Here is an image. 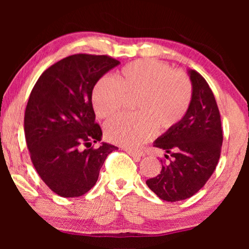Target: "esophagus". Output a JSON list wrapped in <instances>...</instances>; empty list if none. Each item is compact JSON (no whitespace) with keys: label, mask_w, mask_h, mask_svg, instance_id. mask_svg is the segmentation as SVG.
I'll use <instances>...</instances> for the list:
<instances>
[{"label":"esophagus","mask_w":249,"mask_h":249,"mask_svg":"<svg viewBox=\"0 0 249 249\" xmlns=\"http://www.w3.org/2000/svg\"><path fill=\"white\" fill-rule=\"evenodd\" d=\"M124 151L127 152L129 155L132 156V158H135L136 160H139V159L142 158V155H144V153H142V151H138V149H130V148H125Z\"/></svg>","instance_id":"34e87169"}]
</instances>
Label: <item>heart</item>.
<instances>
[{
  "instance_id": "obj_1",
  "label": "heart",
  "mask_w": 249,
  "mask_h": 249,
  "mask_svg": "<svg viewBox=\"0 0 249 249\" xmlns=\"http://www.w3.org/2000/svg\"><path fill=\"white\" fill-rule=\"evenodd\" d=\"M135 98L136 114L115 119L105 128L108 141L129 148L149 141L156 129L165 132L182 121L192 104L193 84L183 71L147 59L125 64L114 80L101 78L91 93L95 114L102 120L114 118Z\"/></svg>"
}]
</instances>
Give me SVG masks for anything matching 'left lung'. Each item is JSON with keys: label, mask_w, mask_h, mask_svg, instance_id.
Returning <instances> with one entry per match:
<instances>
[{"label": "left lung", "mask_w": 249, "mask_h": 249, "mask_svg": "<svg viewBox=\"0 0 249 249\" xmlns=\"http://www.w3.org/2000/svg\"><path fill=\"white\" fill-rule=\"evenodd\" d=\"M193 100L179 124L154 142L168 153L162 170L146 183L166 202L189 198L203 188L213 175L223 142L220 111L209 84L196 70H190Z\"/></svg>", "instance_id": "8db88e82"}]
</instances>
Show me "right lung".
Here are the masks:
<instances>
[{"label":"right lung","instance_id":"obj_1","mask_svg":"<svg viewBox=\"0 0 249 249\" xmlns=\"http://www.w3.org/2000/svg\"><path fill=\"white\" fill-rule=\"evenodd\" d=\"M120 63L108 55L79 53L44 71L25 111V137L40 179L61 197L93 188L107 155L118 147L101 141L91 93L95 84Z\"/></svg>","mask_w":249,"mask_h":249}]
</instances>
